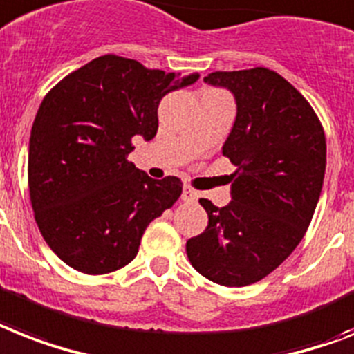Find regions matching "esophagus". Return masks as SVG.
I'll list each match as a JSON object with an SVG mask.
<instances>
[{"mask_svg": "<svg viewBox=\"0 0 354 354\" xmlns=\"http://www.w3.org/2000/svg\"><path fill=\"white\" fill-rule=\"evenodd\" d=\"M182 200L183 202H196L198 200V192L194 189H191L189 185L183 187V192H182Z\"/></svg>", "mask_w": 354, "mask_h": 354, "instance_id": "obj_1", "label": "esophagus"}]
</instances>
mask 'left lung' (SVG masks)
Here are the masks:
<instances>
[{
	"label": "left lung",
	"mask_w": 354,
	"mask_h": 354,
	"mask_svg": "<svg viewBox=\"0 0 354 354\" xmlns=\"http://www.w3.org/2000/svg\"><path fill=\"white\" fill-rule=\"evenodd\" d=\"M203 80L236 97L222 147L236 171L229 205L200 198L209 223L185 251L207 280L251 286L297 249L311 223L326 174V134L311 103L271 68L216 71Z\"/></svg>",
	"instance_id": "obj_1"
}]
</instances>
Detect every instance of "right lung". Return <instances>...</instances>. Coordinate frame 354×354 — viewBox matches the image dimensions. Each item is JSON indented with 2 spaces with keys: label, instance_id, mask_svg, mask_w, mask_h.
Segmentation results:
<instances>
[{
  "label": "right lung",
  "instance_id": "right-lung-1",
  "mask_svg": "<svg viewBox=\"0 0 354 354\" xmlns=\"http://www.w3.org/2000/svg\"><path fill=\"white\" fill-rule=\"evenodd\" d=\"M198 74L147 68L105 54L56 83L28 143V194L48 247L68 267L107 274L134 260L145 229L182 194V180H152L129 154L152 140L158 105Z\"/></svg>",
  "mask_w": 354,
  "mask_h": 354
}]
</instances>
